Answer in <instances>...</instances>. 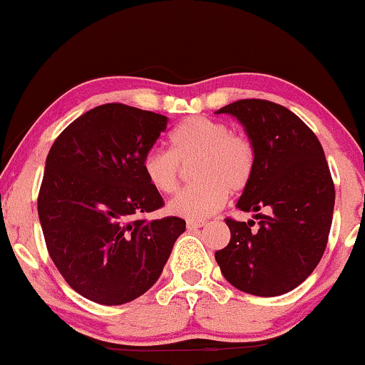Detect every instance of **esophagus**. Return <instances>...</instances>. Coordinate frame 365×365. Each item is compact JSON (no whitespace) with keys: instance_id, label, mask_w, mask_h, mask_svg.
<instances>
[{"instance_id":"esophagus-1","label":"esophagus","mask_w":365,"mask_h":365,"mask_svg":"<svg viewBox=\"0 0 365 365\" xmlns=\"http://www.w3.org/2000/svg\"><path fill=\"white\" fill-rule=\"evenodd\" d=\"M200 226H204V221H195V220H188L187 221V228L188 230H197V228H200Z\"/></svg>"}]
</instances>
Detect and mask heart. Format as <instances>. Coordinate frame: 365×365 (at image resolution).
Instances as JSON below:
<instances>
[{"mask_svg":"<svg viewBox=\"0 0 365 365\" xmlns=\"http://www.w3.org/2000/svg\"><path fill=\"white\" fill-rule=\"evenodd\" d=\"M197 180L170 202V212L202 221L225 206L230 192H242L255 171V149L223 121L206 116L183 120L170 133V150L150 149L142 159L145 178L159 194H175L187 168Z\"/></svg>","mask_w":365,"mask_h":365,"instance_id":"b5f03b06","label":"heart"}]
</instances>
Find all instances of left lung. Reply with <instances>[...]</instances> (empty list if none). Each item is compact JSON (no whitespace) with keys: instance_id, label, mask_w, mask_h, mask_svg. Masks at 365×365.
I'll list each match as a JSON object with an SVG mask.
<instances>
[{"instance_id":"8db88e82","label":"left lung","mask_w":365,"mask_h":365,"mask_svg":"<svg viewBox=\"0 0 365 365\" xmlns=\"http://www.w3.org/2000/svg\"><path fill=\"white\" fill-rule=\"evenodd\" d=\"M230 113L245 127L255 149V171L237 207L255 221L226 217L230 244L215 254L233 287L276 297L299 287L316 269L328 244L334 183L324 150L295 113L266 99H240ZM264 212L262 213V211Z\"/></svg>"}]
</instances>
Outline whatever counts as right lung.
<instances>
[{
	"mask_svg": "<svg viewBox=\"0 0 365 365\" xmlns=\"http://www.w3.org/2000/svg\"><path fill=\"white\" fill-rule=\"evenodd\" d=\"M166 123L158 113L101 104L63 130L46 158L37 197L46 247L65 282L92 302L121 305L148 292L185 232L182 217H140L165 206L142 159Z\"/></svg>",
	"mask_w": 365,
	"mask_h": 365,
	"instance_id": "add662e5",
	"label": "right lung"
}]
</instances>
